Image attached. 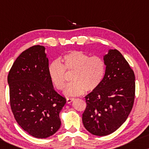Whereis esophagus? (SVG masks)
<instances>
[{
	"label": "esophagus",
	"instance_id": "esophagus-1",
	"mask_svg": "<svg viewBox=\"0 0 149 149\" xmlns=\"http://www.w3.org/2000/svg\"><path fill=\"white\" fill-rule=\"evenodd\" d=\"M74 100V97H68V98L66 99V102L69 104V103L72 102Z\"/></svg>",
	"mask_w": 149,
	"mask_h": 149
}]
</instances>
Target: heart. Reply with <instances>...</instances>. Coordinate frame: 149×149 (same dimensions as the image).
I'll list each match as a JSON object with an SVG mask.
<instances>
[{"mask_svg": "<svg viewBox=\"0 0 149 149\" xmlns=\"http://www.w3.org/2000/svg\"><path fill=\"white\" fill-rule=\"evenodd\" d=\"M61 62L55 60L48 66L51 82L59 91L63 90L66 81V71L73 73L71 82L64 93L68 96L91 92L99 87L105 74V62L101 57L90 56L81 51H72L63 56Z\"/></svg>", "mask_w": 149, "mask_h": 149, "instance_id": "b5f03b06", "label": "heart"}]
</instances>
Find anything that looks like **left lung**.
<instances>
[{"label":"left lung","instance_id":"left-lung-1","mask_svg":"<svg viewBox=\"0 0 149 149\" xmlns=\"http://www.w3.org/2000/svg\"><path fill=\"white\" fill-rule=\"evenodd\" d=\"M105 74L97 89L85 96L87 107L83 123L95 136L111 134L126 121L135 98V75L128 62L117 49L104 57Z\"/></svg>","mask_w":149,"mask_h":149}]
</instances>
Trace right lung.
I'll return each mask as SVG.
<instances>
[{
  "instance_id": "right-lung-1",
  "label": "right lung",
  "mask_w": 149,
  "mask_h": 149,
  "mask_svg": "<svg viewBox=\"0 0 149 149\" xmlns=\"http://www.w3.org/2000/svg\"><path fill=\"white\" fill-rule=\"evenodd\" d=\"M45 49L34 45L22 52L7 78L15 119L24 131L38 138L49 137L60 129L59 113L66 102L51 82Z\"/></svg>"
}]
</instances>
